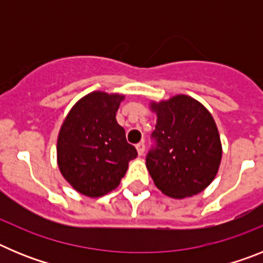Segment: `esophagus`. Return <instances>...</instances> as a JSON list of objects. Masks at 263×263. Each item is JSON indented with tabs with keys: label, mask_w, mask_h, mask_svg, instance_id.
<instances>
[{
	"label": "esophagus",
	"mask_w": 263,
	"mask_h": 263,
	"mask_svg": "<svg viewBox=\"0 0 263 263\" xmlns=\"http://www.w3.org/2000/svg\"><path fill=\"white\" fill-rule=\"evenodd\" d=\"M136 147H137V152H138V155H142L143 153H145V143L143 142H139Z\"/></svg>",
	"instance_id": "esophagus-1"
}]
</instances>
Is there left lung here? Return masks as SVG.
<instances>
[{
    "mask_svg": "<svg viewBox=\"0 0 263 263\" xmlns=\"http://www.w3.org/2000/svg\"><path fill=\"white\" fill-rule=\"evenodd\" d=\"M157 115L146 167L160 192L183 199L204 191L216 178L222 157L217 125L210 110L194 97L176 95L150 101Z\"/></svg>",
    "mask_w": 263,
    "mask_h": 263,
    "instance_id": "1",
    "label": "left lung"
}]
</instances>
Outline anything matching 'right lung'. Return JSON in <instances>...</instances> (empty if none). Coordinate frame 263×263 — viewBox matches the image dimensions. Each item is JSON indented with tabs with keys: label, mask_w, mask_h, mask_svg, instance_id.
Instances as JSON below:
<instances>
[{
	"label": "right lung",
	"mask_w": 263,
	"mask_h": 263,
	"mask_svg": "<svg viewBox=\"0 0 263 263\" xmlns=\"http://www.w3.org/2000/svg\"><path fill=\"white\" fill-rule=\"evenodd\" d=\"M125 95L95 90L81 97L63 121L57 160L63 178L79 194L100 197L118 187L137 157L116 120Z\"/></svg>",
	"instance_id": "add662e5"
}]
</instances>
